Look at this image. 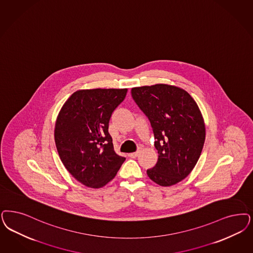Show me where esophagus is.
Returning <instances> with one entry per match:
<instances>
[{"label":"esophagus","instance_id":"esophagus-1","mask_svg":"<svg viewBox=\"0 0 253 253\" xmlns=\"http://www.w3.org/2000/svg\"><path fill=\"white\" fill-rule=\"evenodd\" d=\"M139 155V151H136V152H132V153H130L129 154V156L130 157L132 158V159H135V158L137 157Z\"/></svg>","mask_w":253,"mask_h":253}]
</instances>
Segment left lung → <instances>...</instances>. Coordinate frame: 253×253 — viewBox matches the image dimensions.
<instances>
[{"label": "left lung", "instance_id": "left-lung-1", "mask_svg": "<svg viewBox=\"0 0 253 253\" xmlns=\"http://www.w3.org/2000/svg\"><path fill=\"white\" fill-rule=\"evenodd\" d=\"M131 92L150 122L159 154L148 177L164 187L178 183L197 164L206 139L198 105L186 90L166 84L132 87Z\"/></svg>", "mask_w": 253, "mask_h": 253}]
</instances>
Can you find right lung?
<instances>
[{"label": "right lung", "mask_w": 253, "mask_h": 253, "mask_svg": "<svg viewBox=\"0 0 253 253\" xmlns=\"http://www.w3.org/2000/svg\"><path fill=\"white\" fill-rule=\"evenodd\" d=\"M127 88L78 90L61 107L55 143L61 162L79 182L101 188L112 180L125 158L114 150L108 125Z\"/></svg>", "instance_id": "right-lung-1"}]
</instances>
